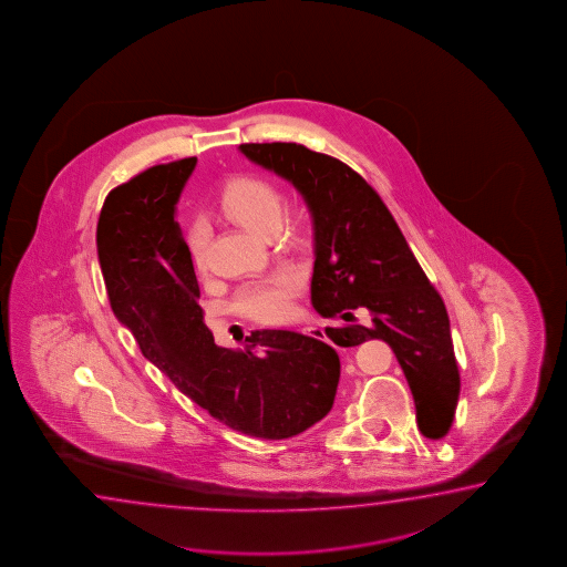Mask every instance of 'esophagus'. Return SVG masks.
<instances>
[{"instance_id":"34e87169","label":"esophagus","mask_w":567,"mask_h":567,"mask_svg":"<svg viewBox=\"0 0 567 567\" xmlns=\"http://www.w3.org/2000/svg\"><path fill=\"white\" fill-rule=\"evenodd\" d=\"M301 332L308 333V336L316 338V340H326V332H323L322 328H313V326H308V328H301Z\"/></svg>"}]
</instances>
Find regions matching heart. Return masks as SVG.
Returning <instances> with one entry per match:
<instances>
[{
  "mask_svg": "<svg viewBox=\"0 0 567 567\" xmlns=\"http://www.w3.org/2000/svg\"><path fill=\"white\" fill-rule=\"evenodd\" d=\"M221 212L257 235L276 234L286 213V199L278 185L256 175H241L229 181L219 193ZM293 231V225H291ZM185 244L190 261L197 269L207 266L209 227L203 219H193L185 231ZM300 289V279L293 274H279L269 281L244 289L237 298V308L259 322H278L291 310V300Z\"/></svg>",
  "mask_w": 567,
  "mask_h": 567,
  "instance_id": "heart-1",
  "label": "heart"
}]
</instances>
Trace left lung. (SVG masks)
I'll return each instance as SVG.
<instances>
[{"instance_id": "1", "label": "left lung", "mask_w": 567, "mask_h": 567, "mask_svg": "<svg viewBox=\"0 0 567 567\" xmlns=\"http://www.w3.org/2000/svg\"><path fill=\"white\" fill-rule=\"evenodd\" d=\"M249 161L300 190L313 221L311 303L333 344L382 340L409 380L416 421L443 439L455 416L461 378L444 301L377 190L342 161L296 143L239 146ZM368 316L358 323L354 313Z\"/></svg>"}]
</instances>
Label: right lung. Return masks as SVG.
Masks as SVG:
<instances>
[{"label":"right lung","mask_w":567,"mask_h":567,"mask_svg":"<svg viewBox=\"0 0 567 567\" xmlns=\"http://www.w3.org/2000/svg\"><path fill=\"white\" fill-rule=\"evenodd\" d=\"M195 165L189 156L146 168L104 200L96 247L112 311L146 360L213 419L267 441L296 436L332 409L340 358L322 340L288 330L251 332L245 352L215 346L175 221Z\"/></svg>","instance_id":"right-lung-1"}]
</instances>
